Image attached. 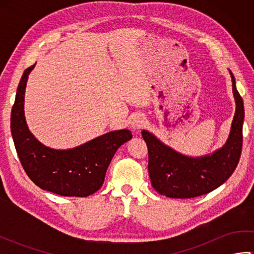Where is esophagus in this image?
<instances>
[{
  "mask_svg": "<svg viewBox=\"0 0 254 254\" xmlns=\"http://www.w3.org/2000/svg\"><path fill=\"white\" fill-rule=\"evenodd\" d=\"M145 122H146L145 121V118L143 116L137 115L133 118L131 124H132L133 128H136L137 130V128H142L145 126Z\"/></svg>",
  "mask_w": 254,
  "mask_h": 254,
  "instance_id": "esophagus-1",
  "label": "esophagus"
}]
</instances>
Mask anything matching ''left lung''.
I'll return each mask as SVG.
<instances>
[{"label":"left lung","mask_w":254,"mask_h":254,"mask_svg":"<svg viewBox=\"0 0 254 254\" xmlns=\"http://www.w3.org/2000/svg\"><path fill=\"white\" fill-rule=\"evenodd\" d=\"M236 113L227 143L223 148L202 158H190L165 146L152 133L142 131L148 149V172L152 186L167 197L191 198L209 193L222 186L233 175L242 150L244 100L236 88Z\"/></svg>","instance_id":"8db88e82"}]
</instances>
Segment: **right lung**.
<instances>
[{"mask_svg":"<svg viewBox=\"0 0 254 254\" xmlns=\"http://www.w3.org/2000/svg\"><path fill=\"white\" fill-rule=\"evenodd\" d=\"M34 66L26 68L20 78L10 115V131L20 164L42 190L61 196H88L101 188L113 155L132 134L128 130L110 132L67 150L46 147L29 132L24 116L26 83Z\"/></svg>","mask_w":254,"mask_h":254,"instance_id":"add662e5","label":"right lung"}]
</instances>
